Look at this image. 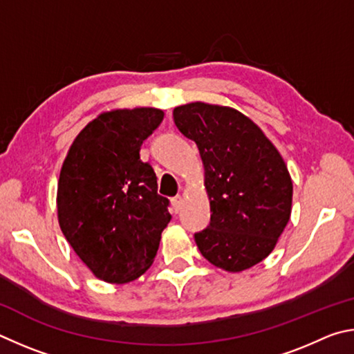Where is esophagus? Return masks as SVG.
Listing matches in <instances>:
<instances>
[{"instance_id": "esophagus-1", "label": "esophagus", "mask_w": 354, "mask_h": 354, "mask_svg": "<svg viewBox=\"0 0 354 354\" xmlns=\"http://www.w3.org/2000/svg\"><path fill=\"white\" fill-rule=\"evenodd\" d=\"M171 203H172V208H174V212L176 213H178L182 209V205H183V197L178 194V196H176V197H172L171 199Z\"/></svg>"}]
</instances>
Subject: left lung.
<instances>
[{
	"label": "left lung",
	"instance_id": "left-lung-1",
	"mask_svg": "<svg viewBox=\"0 0 354 354\" xmlns=\"http://www.w3.org/2000/svg\"><path fill=\"white\" fill-rule=\"evenodd\" d=\"M199 147L209 197V225L194 234L216 268L241 272L274 250L290 218L292 180L280 152L241 111L191 102L172 111Z\"/></svg>",
	"mask_w": 354,
	"mask_h": 354
}]
</instances>
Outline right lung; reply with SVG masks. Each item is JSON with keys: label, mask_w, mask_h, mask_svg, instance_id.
<instances>
[{"label": "right lung", "mask_w": 354, "mask_h": 354, "mask_svg": "<svg viewBox=\"0 0 354 354\" xmlns=\"http://www.w3.org/2000/svg\"><path fill=\"white\" fill-rule=\"evenodd\" d=\"M163 116L152 107L105 111L80 130L62 166V233L102 281L121 284L145 274L171 221L169 201L140 158L142 141Z\"/></svg>", "instance_id": "obj_1"}]
</instances>
